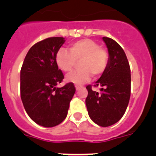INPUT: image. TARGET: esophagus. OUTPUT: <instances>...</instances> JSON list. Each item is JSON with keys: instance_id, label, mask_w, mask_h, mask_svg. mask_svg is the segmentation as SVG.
Instances as JSON below:
<instances>
[{"instance_id": "1", "label": "esophagus", "mask_w": 156, "mask_h": 156, "mask_svg": "<svg viewBox=\"0 0 156 156\" xmlns=\"http://www.w3.org/2000/svg\"><path fill=\"white\" fill-rule=\"evenodd\" d=\"M75 87L76 89V90H78L80 89V88L81 87V85H79V84H76L75 85Z\"/></svg>"}]
</instances>
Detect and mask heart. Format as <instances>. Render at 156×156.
<instances>
[{
    "mask_svg": "<svg viewBox=\"0 0 156 156\" xmlns=\"http://www.w3.org/2000/svg\"><path fill=\"white\" fill-rule=\"evenodd\" d=\"M80 61V69L66 76V80L75 84H82L94 76H100L105 70L108 62V54L91 39H82L69 46V51L60 48L56 52L55 62L59 69L69 72Z\"/></svg>",
    "mask_w": 156,
    "mask_h": 156,
    "instance_id": "b5f03b06",
    "label": "heart"
}]
</instances>
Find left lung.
<instances>
[{"instance_id":"obj_1","label":"left lung","mask_w":156,"mask_h":156,"mask_svg":"<svg viewBox=\"0 0 156 156\" xmlns=\"http://www.w3.org/2000/svg\"><path fill=\"white\" fill-rule=\"evenodd\" d=\"M108 51V62L101 76L94 87H100L101 93L87 86L86 105L89 116L101 126L115 124L124 115L130 97V68L124 51L114 40L102 37Z\"/></svg>"}]
</instances>
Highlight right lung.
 Masks as SVG:
<instances>
[{
    "mask_svg": "<svg viewBox=\"0 0 156 156\" xmlns=\"http://www.w3.org/2000/svg\"><path fill=\"white\" fill-rule=\"evenodd\" d=\"M63 37H49L29 50L20 72V94L25 110L36 123L44 127L60 124L67 116L76 88L73 83L56 87L64 75L55 55Z\"/></svg>",
    "mask_w": 156,
    "mask_h": 156,
    "instance_id": "add662e5",
    "label": "right lung"
}]
</instances>
